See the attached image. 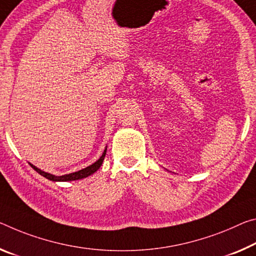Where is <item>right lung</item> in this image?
Listing matches in <instances>:
<instances>
[{"label": "right lung", "mask_w": 256, "mask_h": 256, "mask_svg": "<svg viewBox=\"0 0 256 256\" xmlns=\"http://www.w3.org/2000/svg\"><path fill=\"white\" fill-rule=\"evenodd\" d=\"M106 152H107V148L104 150V154L101 155V157L99 158L98 160L96 162V163H93L92 165L88 166V168H85L83 170H80V171L74 172V173H70V174H64V176H54V174H50V173H46L42 171V170H40L34 166L33 164H30L32 168H33L36 172L40 176L46 178L48 180H51V181H74V180H80V179H84V178H86L88 176H91L94 172H96L99 170V168L101 165H102V162L104 160V156H106Z\"/></svg>", "instance_id": "add662e5"}]
</instances>
